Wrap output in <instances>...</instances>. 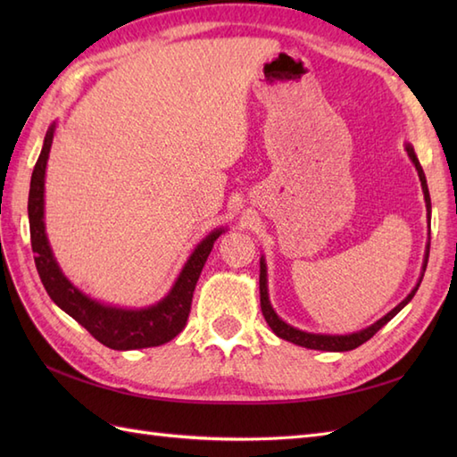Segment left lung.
Wrapping results in <instances>:
<instances>
[{
    "mask_svg": "<svg viewBox=\"0 0 457 457\" xmlns=\"http://www.w3.org/2000/svg\"><path fill=\"white\" fill-rule=\"evenodd\" d=\"M406 153H409L411 161L414 162L416 170H419V179L422 184V192H424V200H426V212H428V226H430V216H432V204H430V192H428V184H426V177H424V170L419 162V157H416V153L412 149V145L406 143ZM428 253H430V244L426 245V255H424V265H422V275L419 278V283L412 288V293L406 296L399 306H395L389 314L383 316L381 320H377L375 324H371L365 329H359V332L353 334H345V336H329V334H310V332H303V329L293 328L290 324L283 322L277 316V312L273 310L269 303V293H267V265H265V259L261 257V275H259V295H261V310H263V316L267 320V324L270 326V329L280 337V339H287V342H293L296 345H303L308 349H320V352H349V349H355L361 344H365L367 339H371L378 329H381L386 322H391V320L401 312V310L411 303L412 296L416 295V290H419L420 283H422V277H424V270L426 265H428Z\"/></svg>",
    "mask_w": 457,
    "mask_h": 457,
    "instance_id": "1",
    "label": "left lung"
}]
</instances>
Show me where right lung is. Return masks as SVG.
<instances>
[{"label": "right lung", "instance_id": "right-lung-1", "mask_svg": "<svg viewBox=\"0 0 457 457\" xmlns=\"http://www.w3.org/2000/svg\"><path fill=\"white\" fill-rule=\"evenodd\" d=\"M53 135L54 123L46 131L41 154H38L33 169L27 204L35 265L45 290L58 308H62L68 316H72L76 322L88 329L105 347L118 349V352H128V349L154 347L170 342L187 326L192 306V295L194 288H196L204 263H206L213 247V241L226 229H213L210 236L200 241L187 263H184L170 293L159 300L157 304L141 310H128L102 304L98 300L86 296L82 290L76 288L62 275V270L58 267L51 251V245H48L45 231V170L48 153H51Z\"/></svg>", "mask_w": 457, "mask_h": 457}]
</instances>
